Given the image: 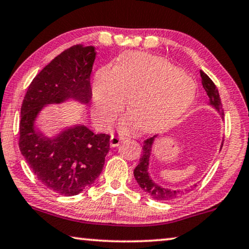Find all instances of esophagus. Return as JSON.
Wrapping results in <instances>:
<instances>
[{"instance_id": "1", "label": "esophagus", "mask_w": 249, "mask_h": 249, "mask_svg": "<svg viewBox=\"0 0 249 249\" xmlns=\"http://www.w3.org/2000/svg\"><path fill=\"white\" fill-rule=\"evenodd\" d=\"M123 138H121V136H117V135H111L110 136V146L111 148H116L122 143L123 141Z\"/></svg>"}]
</instances>
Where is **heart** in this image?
I'll use <instances>...</instances> for the list:
<instances>
[{
	"label": "heart",
	"mask_w": 249,
	"mask_h": 249,
	"mask_svg": "<svg viewBox=\"0 0 249 249\" xmlns=\"http://www.w3.org/2000/svg\"><path fill=\"white\" fill-rule=\"evenodd\" d=\"M195 91L194 80L166 59L128 52L117 59L115 69L98 70L91 98L100 123H110L128 98L131 114L122 122L124 131L139 125L142 132H155L187 109Z\"/></svg>",
	"instance_id": "b5f03b06"
}]
</instances>
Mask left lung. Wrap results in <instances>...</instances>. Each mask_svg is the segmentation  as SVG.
<instances>
[{
  "mask_svg": "<svg viewBox=\"0 0 249 249\" xmlns=\"http://www.w3.org/2000/svg\"><path fill=\"white\" fill-rule=\"evenodd\" d=\"M202 78V85L203 88L206 91L209 96V105L212 106L214 109L220 114V116L223 120V110H222V104L221 99H220L219 91L211 79L205 74L203 71H199ZM158 135H153L152 138L146 139L144 141V144L142 146V155L140 158V162L134 169V177L140 187L145 192L146 194L151 196L153 199L157 201H169V199H175L179 196L184 195L185 193H188L191 190H193L197 184H194L193 186L190 188H184V190H170V188H164L163 186H160L156 181L152 180L149 174V164H150V157H151L152 146L155 143L156 139ZM222 148V146H221Z\"/></svg>",
  "mask_w": 249,
  "mask_h": 249,
  "instance_id": "1",
  "label": "left lung"
}]
</instances>
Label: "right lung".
Masks as SVG:
<instances>
[{"label": "right lung", "instance_id": "1", "mask_svg": "<svg viewBox=\"0 0 249 249\" xmlns=\"http://www.w3.org/2000/svg\"><path fill=\"white\" fill-rule=\"evenodd\" d=\"M94 59L93 46L74 45L68 48L35 76L21 106V155L37 179L61 195H76L96 181L110 149V136L94 134L82 124L46 136L36 127V121L48 105L70 99L89 105Z\"/></svg>", "mask_w": 249, "mask_h": 249}]
</instances>
